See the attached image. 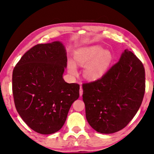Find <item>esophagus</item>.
<instances>
[{"mask_svg":"<svg viewBox=\"0 0 154 154\" xmlns=\"http://www.w3.org/2000/svg\"><path fill=\"white\" fill-rule=\"evenodd\" d=\"M82 94H83V89H82V86H80V90H79V95H80V96H82Z\"/></svg>","mask_w":154,"mask_h":154,"instance_id":"obj_1","label":"esophagus"}]
</instances>
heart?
I'll return each mask as SVG.
<instances>
[{
  "mask_svg": "<svg viewBox=\"0 0 154 154\" xmlns=\"http://www.w3.org/2000/svg\"><path fill=\"white\" fill-rule=\"evenodd\" d=\"M75 61L79 66L87 65L84 76L88 79L96 80L105 75L112 61V56L108 51H104L100 47H92L78 50L75 56ZM68 71L72 76L77 75V69L74 62L68 63Z\"/></svg>",
  "mask_w": 154,
  "mask_h": 154,
  "instance_id": "b5f03b06",
  "label": "heart"
}]
</instances>
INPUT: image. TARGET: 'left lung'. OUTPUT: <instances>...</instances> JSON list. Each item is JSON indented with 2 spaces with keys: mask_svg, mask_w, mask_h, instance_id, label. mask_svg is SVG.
Returning <instances> with one entry per match:
<instances>
[{
  "mask_svg": "<svg viewBox=\"0 0 154 154\" xmlns=\"http://www.w3.org/2000/svg\"><path fill=\"white\" fill-rule=\"evenodd\" d=\"M82 87L88 123L100 133H114L128 124L141 105L145 69L132 51L125 49L100 79Z\"/></svg>",
  "mask_w": 154,
  "mask_h": 154,
  "instance_id": "obj_1",
  "label": "left lung"
}]
</instances>
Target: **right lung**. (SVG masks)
Listing matches in <instances>:
<instances>
[{"mask_svg":"<svg viewBox=\"0 0 154 154\" xmlns=\"http://www.w3.org/2000/svg\"><path fill=\"white\" fill-rule=\"evenodd\" d=\"M60 41L38 44L24 54L13 71L12 90L17 111L38 133L50 134L62 128L79 85L63 79L67 65Z\"/></svg>","mask_w":154,"mask_h":154,"instance_id":"obj_1","label":"right lung"}]
</instances>
